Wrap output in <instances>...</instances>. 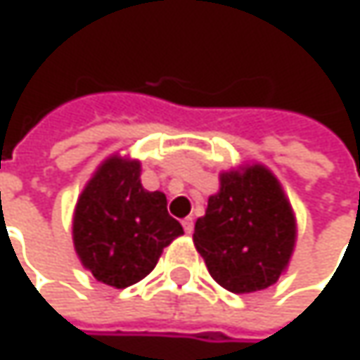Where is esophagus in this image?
<instances>
[{
  "instance_id": "obj_1",
  "label": "esophagus",
  "mask_w": 360,
  "mask_h": 360,
  "mask_svg": "<svg viewBox=\"0 0 360 360\" xmlns=\"http://www.w3.org/2000/svg\"><path fill=\"white\" fill-rule=\"evenodd\" d=\"M182 226H184L186 235H191L193 229H195V220H193V218H184V220H182Z\"/></svg>"
}]
</instances>
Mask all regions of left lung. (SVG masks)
<instances>
[{
    "label": "left lung",
    "instance_id": "left-lung-1",
    "mask_svg": "<svg viewBox=\"0 0 360 360\" xmlns=\"http://www.w3.org/2000/svg\"><path fill=\"white\" fill-rule=\"evenodd\" d=\"M193 241L216 283L233 293L276 283L295 243L293 212L276 178L262 165L222 174Z\"/></svg>",
    "mask_w": 360,
    "mask_h": 360
}]
</instances>
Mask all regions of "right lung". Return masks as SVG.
<instances>
[{"label": "right lung", "mask_w": 360, "mask_h": 360, "mask_svg": "<svg viewBox=\"0 0 360 360\" xmlns=\"http://www.w3.org/2000/svg\"><path fill=\"white\" fill-rule=\"evenodd\" d=\"M182 224L163 193L140 184V163L106 159L84 188L73 218L75 250L96 281L123 289L155 269Z\"/></svg>", "instance_id": "1"}]
</instances>
